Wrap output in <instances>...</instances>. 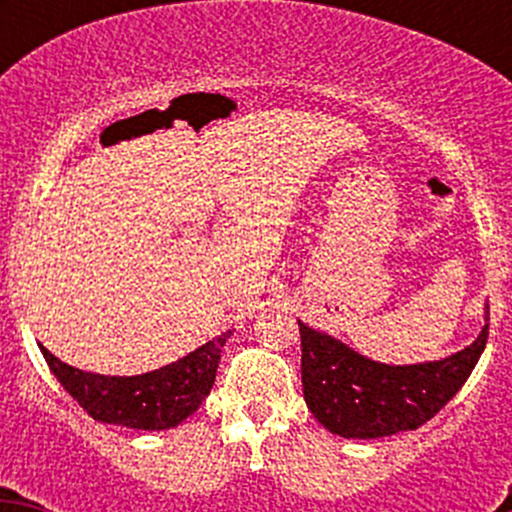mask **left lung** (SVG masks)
I'll use <instances>...</instances> for the list:
<instances>
[{
  "instance_id": "left-lung-1",
  "label": "left lung",
  "mask_w": 512,
  "mask_h": 512,
  "mask_svg": "<svg viewBox=\"0 0 512 512\" xmlns=\"http://www.w3.org/2000/svg\"><path fill=\"white\" fill-rule=\"evenodd\" d=\"M488 327L485 324L471 347L443 361L389 366L299 322L307 409L327 431L344 438L414 431L431 421L466 384L488 342Z\"/></svg>"
}]
</instances>
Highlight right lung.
I'll return each mask as SVG.
<instances>
[{
    "instance_id": "obj_1",
    "label": "right lung",
    "mask_w": 512,
    "mask_h": 512,
    "mask_svg": "<svg viewBox=\"0 0 512 512\" xmlns=\"http://www.w3.org/2000/svg\"><path fill=\"white\" fill-rule=\"evenodd\" d=\"M227 337L230 332L220 334L175 364L141 376L91 374L64 364L41 344L39 349L61 386L94 421L163 431L195 414L210 394Z\"/></svg>"
}]
</instances>
